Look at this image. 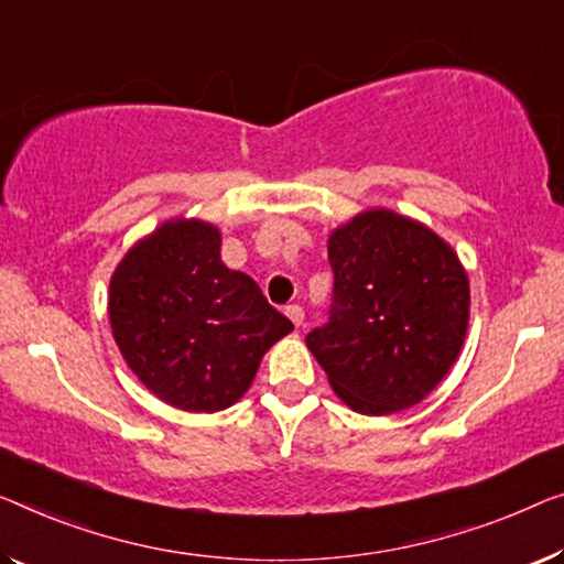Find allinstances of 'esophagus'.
Listing matches in <instances>:
<instances>
[{
    "instance_id": "esophagus-1",
    "label": "esophagus",
    "mask_w": 564,
    "mask_h": 564,
    "mask_svg": "<svg viewBox=\"0 0 564 564\" xmlns=\"http://www.w3.org/2000/svg\"><path fill=\"white\" fill-rule=\"evenodd\" d=\"M285 314H289V318L296 326H301L304 324V308H301L299 304H291V306H285Z\"/></svg>"
}]
</instances>
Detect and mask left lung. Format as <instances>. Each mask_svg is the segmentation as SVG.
<instances>
[{
    "label": "left lung",
    "instance_id": "left-lung-1",
    "mask_svg": "<svg viewBox=\"0 0 564 564\" xmlns=\"http://www.w3.org/2000/svg\"><path fill=\"white\" fill-rule=\"evenodd\" d=\"M326 324L306 344L334 392L362 415L413 408L456 362L468 326V279L438 235L372 209L329 238Z\"/></svg>",
    "mask_w": 564,
    "mask_h": 564
}]
</instances>
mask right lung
Here are the masks:
<instances>
[{"mask_svg":"<svg viewBox=\"0 0 564 564\" xmlns=\"http://www.w3.org/2000/svg\"><path fill=\"white\" fill-rule=\"evenodd\" d=\"M113 336L133 375L174 408L215 413L250 388L293 324L220 260V232L174 220L133 246L111 279Z\"/></svg>","mask_w":564,"mask_h":564,"instance_id":"right-lung-1","label":"right lung"}]
</instances>
